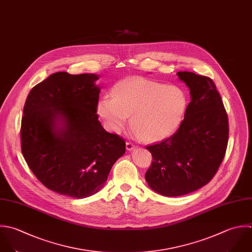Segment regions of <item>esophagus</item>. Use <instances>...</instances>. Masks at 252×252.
Here are the masks:
<instances>
[{"label": "esophagus", "instance_id": "1", "mask_svg": "<svg viewBox=\"0 0 252 252\" xmlns=\"http://www.w3.org/2000/svg\"><path fill=\"white\" fill-rule=\"evenodd\" d=\"M126 149L128 150V151H131V150H133L136 146L132 143V142H130V141H127L126 143Z\"/></svg>", "mask_w": 252, "mask_h": 252}]
</instances>
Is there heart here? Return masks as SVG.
I'll return each instance as SVG.
<instances>
[{
    "label": "heart",
    "instance_id": "1",
    "mask_svg": "<svg viewBox=\"0 0 252 252\" xmlns=\"http://www.w3.org/2000/svg\"><path fill=\"white\" fill-rule=\"evenodd\" d=\"M113 97L97 103V114L107 127L120 132L130 117L131 128L146 141L171 135L181 125L188 107L187 94L181 87L139 76L119 81Z\"/></svg>",
    "mask_w": 252,
    "mask_h": 252
}]
</instances>
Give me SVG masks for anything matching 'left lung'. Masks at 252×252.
I'll return each instance as SVG.
<instances>
[{
  "label": "left lung",
  "instance_id": "1",
  "mask_svg": "<svg viewBox=\"0 0 252 252\" xmlns=\"http://www.w3.org/2000/svg\"><path fill=\"white\" fill-rule=\"evenodd\" d=\"M191 101L176 133L149 145L152 164L145 174L151 189L181 196L207 185L217 173L229 138L228 116L214 81L190 71L177 72Z\"/></svg>",
  "mask_w": 252,
  "mask_h": 252
}]
</instances>
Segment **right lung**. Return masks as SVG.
<instances>
[{
	"label": "right lung",
	"mask_w": 252,
	"mask_h": 252,
	"mask_svg": "<svg viewBox=\"0 0 252 252\" xmlns=\"http://www.w3.org/2000/svg\"><path fill=\"white\" fill-rule=\"evenodd\" d=\"M94 73L55 72L29 92L21 120L22 155L49 189L73 198L105 185L126 142L98 120L100 87Z\"/></svg>",
	"instance_id": "right-lung-1"
}]
</instances>
